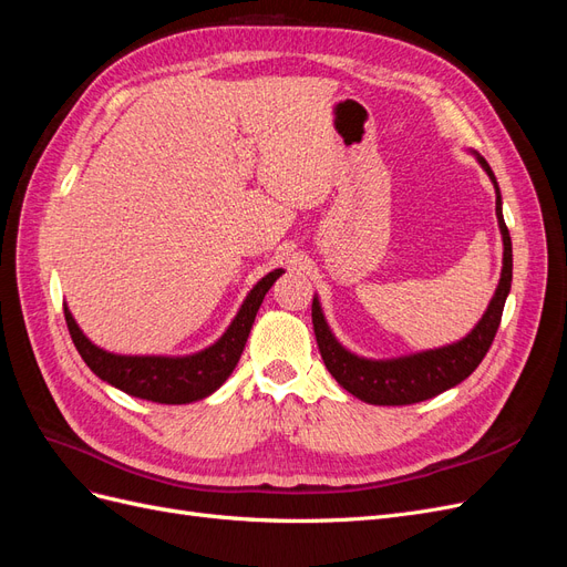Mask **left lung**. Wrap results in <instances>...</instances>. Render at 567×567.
Listing matches in <instances>:
<instances>
[{
    "label": "left lung",
    "instance_id": "obj_1",
    "mask_svg": "<svg viewBox=\"0 0 567 567\" xmlns=\"http://www.w3.org/2000/svg\"><path fill=\"white\" fill-rule=\"evenodd\" d=\"M480 165L485 167L494 188H496V219H499V229L504 236V269L496 293L487 307L483 319L477 321L475 329L454 346L427 350L419 354H409L400 359H388V362H371V359L354 357L348 352L340 342L331 336L329 326L323 321L321 307L315 298L312 302V323L317 346L326 369L331 371L333 379L352 392L354 398L364 400L369 404H383V406H400V404H414L431 400L435 394L458 385L463 379L477 369L487 354L492 340L499 329L504 302L511 290L513 277V250H511V236L502 213V196L496 177L485 158H480Z\"/></svg>",
    "mask_w": 567,
    "mask_h": 567
}]
</instances>
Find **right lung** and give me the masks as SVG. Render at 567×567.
Returning <instances> with one entry per match:
<instances>
[{
	"label": "right lung",
	"mask_w": 567,
	"mask_h": 567,
	"mask_svg": "<svg viewBox=\"0 0 567 567\" xmlns=\"http://www.w3.org/2000/svg\"><path fill=\"white\" fill-rule=\"evenodd\" d=\"M284 269L269 271L262 281L250 290L236 319L213 348L188 357H125L101 350L82 336L73 315L63 307L68 331L75 342L80 357L101 381H106L132 398H142L161 404H186L208 398L238 364L257 310L267 296L271 284Z\"/></svg>",
	"instance_id": "obj_1"
}]
</instances>
